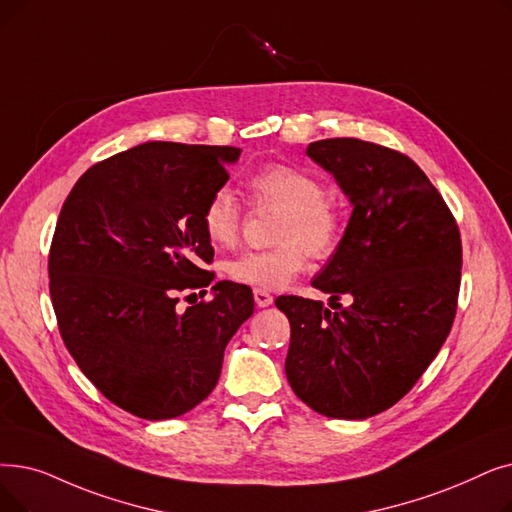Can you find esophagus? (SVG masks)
<instances>
[{"label": "esophagus", "mask_w": 512, "mask_h": 512, "mask_svg": "<svg viewBox=\"0 0 512 512\" xmlns=\"http://www.w3.org/2000/svg\"><path fill=\"white\" fill-rule=\"evenodd\" d=\"M253 297H255L257 307H270L274 303V297L268 291H263V288H255Z\"/></svg>", "instance_id": "34e87169"}]
</instances>
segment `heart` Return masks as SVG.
Returning a JSON list of instances; mask_svg holds the SVG:
<instances>
[{"label":"heart","mask_w":512,"mask_h":512,"mask_svg":"<svg viewBox=\"0 0 512 512\" xmlns=\"http://www.w3.org/2000/svg\"><path fill=\"white\" fill-rule=\"evenodd\" d=\"M249 201L255 211H276L270 251H249L226 263V274L253 288H282L307 265V253L326 259L339 249L345 230L341 207L326 196L318 175L307 169L272 163L257 169L247 180ZM244 213L228 188L209 194L201 224L205 236L219 249L240 240Z\"/></svg>","instance_id":"b5f03b06"}]
</instances>
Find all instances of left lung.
<instances>
[{"label":"left lung","instance_id":"1","mask_svg":"<svg viewBox=\"0 0 512 512\" xmlns=\"http://www.w3.org/2000/svg\"><path fill=\"white\" fill-rule=\"evenodd\" d=\"M353 213L311 286L322 301L282 295L291 322L286 379L328 418L362 420L397 404L446 343L458 307L462 242L452 211L406 154L358 138L311 142Z\"/></svg>","mask_w":512,"mask_h":512}]
</instances>
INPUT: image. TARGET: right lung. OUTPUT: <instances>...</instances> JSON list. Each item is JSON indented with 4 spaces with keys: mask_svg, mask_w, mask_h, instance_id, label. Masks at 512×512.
I'll return each mask as SVG.
<instances>
[{
    "mask_svg": "<svg viewBox=\"0 0 512 512\" xmlns=\"http://www.w3.org/2000/svg\"><path fill=\"white\" fill-rule=\"evenodd\" d=\"M238 157L234 146L146 142L92 165L62 205L48 259L60 337L96 389L133 416L175 418L201 404L228 341L253 316L251 288L228 280L213 299L175 307L177 295L215 280L201 215Z\"/></svg>",
    "mask_w": 512,
    "mask_h": 512,
    "instance_id": "obj_1",
    "label": "right lung"
}]
</instances>
